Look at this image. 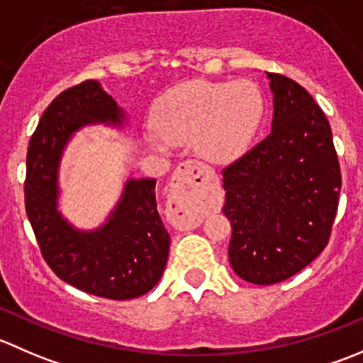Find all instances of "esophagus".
I'll list each match as a JSON object with an SVG mask.
<instances>
[{"label": "esophagus", "mask_w": 363, "mask_h": 363, "mask_svg": "<svg viewBox=\"0 0 363 363\" xmlns=\"http://www.w3.org/2000/svg\"><path fill=\"white\" fill-rule=\"evenodd\" d=\"M208 184V172L200 161H182L175 168L168 195V212L177 228L193 230L203 218V191Z\"/></svg>", "instance_id": "esophagus-1"}]
</instances>
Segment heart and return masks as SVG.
<instances>
[{
  "mask_svg": "<svg viewBox=\"0 0 363 363\" xmlns=\"http://www.w3.org/2000/svg\"><path fill=\"white\" fill-rule=\"evenodd\" d=\"M263 113L262 94L247 80L181 84L156 101L149 142L155 147L195 144L205 160L225 161L239 156L258 130Z\"/></svg>",
  "mask_w": 363,
  "mask_h": 363,
  "instance_id": "obj_1",
  "label": "heart"
}]
</instances>
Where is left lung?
Masks as SVG:
<instances>
[{
  "label": "left lung",
  "instance_id": "1",
  "mask_svg": "<svg viewBox=\"0 0 363 363\" xmlns=\"http://www.w3.org/2000/svg\"><path fill=\"white\" fill-rule=\"evenodd\" d=\"M267 77L274 93L272 130L223 168L230 265L252 284L281 283L327 247L342 184L323 111L295 80Z\"/></svg>",
  "mask_w": 363,
  "mask_h": 363
}]
</instances>
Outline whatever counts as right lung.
I'll return each mask as SVG.
<instances>
[{"label":"right lung","instance_id":"1","mask_svg":"<svg viewBox=\"0 0 363 363\" xmlns=\"http://www.w3.org/2000/svg\"><path fill=\"white\" fill-rule=\"evenodd\" d=\"M123 121L124 112L96 80L80 82L47 107L26 158V212L43 259L65 283L112 300L151 291L167 265L170 235L156 208V179H130L107 223L80 232L57 211V164L77 130Z\"/></svg>","mask_w":363,"mask_h":363}]
</instances>
